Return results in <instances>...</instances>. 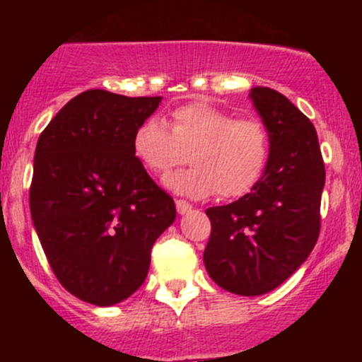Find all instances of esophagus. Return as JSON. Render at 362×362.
<instances>
[{"label": "esophagus", "instance_id": "1", "mask_svg": "<svg viewBox=\"0 0 362 362\" xmlns=\"http://www.w3.org/2000/svg\"><path fill=\"white\" fill-rule=\"evenodd\" d=\"M175 204H177V211L180 215L187 214V211L192 208V204H189L187 202H184V199H177V202H175Z\"/></svg>", "mask_w": 362, "mask_h": 362}]
</instances>
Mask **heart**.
Wrapping results in <instances>:
<instances>
[{
	"mask_svg": "<svg viewBox=\"0 0 362 362\" xmlns=\"http://www.w3.org/2000/svg\"><path fill=\"white\" fill-rule=\"evenodd\" d=\"M134 158L154 175H164L187 158L194 166L164 178V185L189 198H242L257 185L272 154V140L259 119H236L210 103L175 108L168 126L148 117L134 129Z\"/></svg>",
	"mask_w": 362,
	"mask_h": 362,
	"instance_id": "obj_1",
	"label": "heart"
}]
</instances>
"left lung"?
<instances>
[{"label": "left lung", "mask_w": 362, "mask_h": 362, "mask_svg": "<svg viewBox=\"0 0 362 362\" xmlns=\"http://www.w3.org/2000/svg\"><path fill=\"white\" fill-rule=\"evenodd\" d=\"M249 96L269 133V163L249 194L208 208L203 261L222 289L261 296L286 282L315 247L326 170L305 113L269 87H254Z\"/></svg>", "instance_id": "1"}]
</instances>
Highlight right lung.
<instances>
[{
  "label": "right lung",
  "mask_w": 362,
  "mask_h": 362,
  "mask_svg": "<svg viewBox=\"0 0 362 362\" xmlns=\"http://www.w3.org/2000/svg\"><path fill=\"white\" fill-rule=\"evenodd\" d=\"M163 98L90 89L40 134L29 189L33 224L54 275L82 301L129 298L151 266L175 202L134 158L131 140Z\"/></svg>",
  "instance_id": "1"
}]
</instances>
